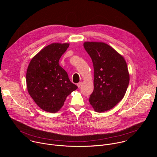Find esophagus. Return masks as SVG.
<instances>
[{"label":"esophagus","mask_w":157,"mask_h":157,"mask_svg":"<svg viewBox=\"0 0 157 157\" xmlns=\"http://www.w3.org/2000/svg\"><path fill=\"white\" fill-rule=\"evenodd\" d=\"M81 84H82V82H78V83L77 84V86H78V87H80V86H81Z\"/></svg>","instance_id":"obj_1"}]
</instances>
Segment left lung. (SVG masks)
I'll use <instances>...</instances> for the list:
<instances>
[{"mask_svg": "<svg viewBox=\"0 0 157 157\" xmlns=\"http://www.w3.org/2000/svg\"><path fill=\"white\" fill-rule=\"evenodd\" d=\"M94 66V91L89 102L98 113L113 108L124 98L129 73L124 57L102 42L84 43Z\"/></svg>", "mask_w": 157, "mask_h": 157, "instance_id": "1", "label": "left lung"}]
</instances>
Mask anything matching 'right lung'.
Returning a JSON list of instances; mask_svg holds the SVG:
<instances>
[{
  "label": "right lung",
  "mask_w": 157,
  "mask_h": 157,
  "mask_svg": "<svg viewBox=\"0 0 157 157\" xmlns=\"http://www.w3.org/2000/svg\"><path fill=\"white\" fill-rule=\"evenodd\" d=\"M69 45L58 43L49 44L32 59L28 66V92L41 109L49 113L58 112L67 96L78 88L59 64L61 56Z\"/></svg>",
  "instance_id": "1"
}]
</instances>
